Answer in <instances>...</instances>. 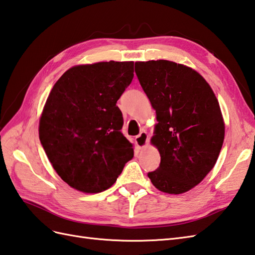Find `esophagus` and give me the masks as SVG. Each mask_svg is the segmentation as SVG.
Here are the masks:
<instances>
[{
    "instance_id": "1",
    "label": "esophagus",
    "mask_w": 255,
    "mask_h": 255,
    "mask_svg": "<svg viewBox=\"0 0 255 255\" xmlns=\"http://www.w3.org/2000/svg\"><path fill=\"white\" fill-rule=\"evenodd\" d=\"M135 144L138 145L139 149H142V147L146 146L147 142H149V135H147V133L145 131H141L137 137H135Z\"/></svg>"
}]
</instances>
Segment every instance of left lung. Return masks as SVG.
I'll list each match as a JSON object with an SVG mask.
<instances>
[{
	"label": "left lung",
	"mask_w": 255,
	"mask_h": 255,
	"mask_svg": "<svg viewBox=\"0 0 255 255\" xmlns=\"http://www.w3.org/2000/svg\"><path fill=\"white\" fill-rule=\"evenodd\" d=\"M134 67L158 122L151 142L161 164L147 176L159 191L187 192L220 155L225 137L220 104L203 77L185 65L158 60L135 62Z\"/></svg>",
	"instance_id": "left-lung-1"
}]
</instances>
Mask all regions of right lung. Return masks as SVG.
<instances>
[{"instance_id":"1","label":"right lung","mask_w":255,"mask_h":255,"mask_svg":"<svg viewBox=\"0 0 255 255\" xmlns=\"http://www.w3.org/2000/svg\"><path fill=\"white\" fill-rule=\"evenodd\" d=\"M133 78V62L78 65L51 90L39 123V138L53 168L86 193L114 185L133 157L116 106Z\"/></svg>"}]
</instances>
